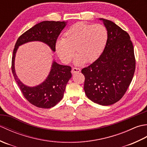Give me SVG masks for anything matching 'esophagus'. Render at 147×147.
<instances>
[{
    "mask_svg": "<svg viewBox=\"0 0 147 147\" xmlns=\"http://www.w3.org/2000/svg\"><path fill=\"white\" fill-rule=\"evenodd\" d=\"M80 71H81V69L78 67H73L71 70V73L73 74L76 73H79V72H80Z\"/></svg>",
    "mask_w": 147,
    "mask_h": 147,
    "instance_id": "1",
    "label": "esophagus"
}]
</instances>
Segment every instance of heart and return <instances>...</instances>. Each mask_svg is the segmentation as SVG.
<instances>
[{
  "mask_svg": "<svg viewBox=\"0 0 147 147\" xmlns=\"http://www.w3.org/2000/svg\"><path fill=\"white\" fill-rule=\"evenodd\" d=\"M108 38L107 31L102 24L79 22L67 30L63 39L58 40L55 50L64 63L73 59L74 49L78 55L75 63L80 65L96 60L104 51Z\"/></svg>",
  "mask_w": 147,
  "mask_h": 147,
  "instance_id": "1",
  "label": "heart"
}]
</instances>
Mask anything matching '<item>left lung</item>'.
Masks as SVG:
<instances>
[{"label":"left lung","instance_id":"left-lung-1","mask_svg":"<svg viewBox=\"0 0 147 147\" xmlns=\"http://www.w3.org/2000/svg\"><path fill=\"white\" fill-rule=\"evenodd\" d=\"M103 20L108 38L100 56L82 69L84 90L90 100L102 105L117 102L125 94L133 80L136 60L129 34L109 20Z\"/></svg>","mask_w":147,"mask_h":147}]
</instances>
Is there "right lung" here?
Returning <instances> with one entry per match:
<instances>
[{"label":"right lung","mask_w":147,"mask_h":147,"mask_svg":"<svg viewBox=\"0 0 147 147\" xmlns=\"http://www.w3.org/2000/svg\"><path fill=\"white\" fill-rule=\"evenodd\" d=\"M65 26L64 21H42L22 34L15 44L11 63V69L14 80L25 98L37 107L49 109L61 100L65 86L71 78V67L69 65L59 64L54 61L49 75L45 82L36 86L28 87L20 82L15 73L16 52L19 46L32 41L44 42L53 51H55L57 38Z\"/></svg>","instance_id":"obj_1"}]
</instances>
